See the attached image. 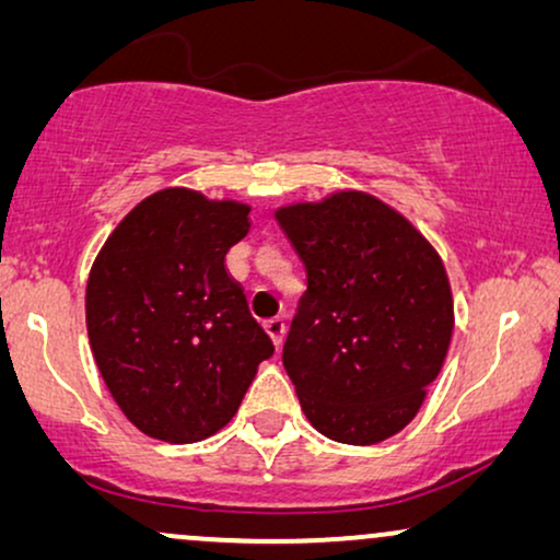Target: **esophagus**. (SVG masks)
<instances>
[{"mask_svg":"<svg viewBox=\"0 0 560 560\" xmlns=\"http://www.w3.org/2000/svg\"><path fill=\"white\" fill-rule=\"evenodd\" d=\"M265 331L272 339L275 347H282V339H285V324H282V318L265 320Z\"/></svg>","mask_w":560,"mask_h":560,"instance_id":"obj_1","label":"esophagus"}]
</instances>
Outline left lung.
Segmentation results:
<instances>
[{"mask_svg":"<svg viewBox=\"0 0 560 560\" xmlns=\"http://www.w3.org/2000/svg\"><path fill=\"white\" fill-rule=\"evenodd\" d=\"M275 219L308 275L282 364L326 439L372 446L416 418L454 331L446 267L402 213L362 190Z\"/></svg>","mask_w":560,"mask_h":560,"instance_id":"obj_1","label":"left lung"}]
</instances>
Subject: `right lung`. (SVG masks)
<instances>
[{
    "instance_id": "right-lung-1",
    "label": "right lung",
    "mask_w": 560,
    "mask_h": 560,
    "mask_svg": "<svg viewBox=\"0 0 560 560\" xmlns=\"http://www.w3.org/2000/svg\"><path fill=\"white\" fill-rule=\"evenodd\" d=\"M247 232V203L165 188L137 203L94 259L91 351L121 412L152 439H209L272 357L224 265Z\"/></svg>"
}]
</instances>
